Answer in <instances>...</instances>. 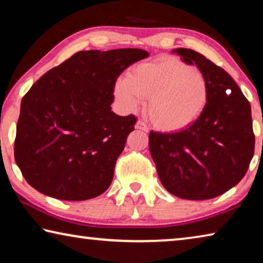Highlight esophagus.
Instances as JSON below:
<instances>
[{"label": "esophagus", "mask_w": 263, "mask_h": 263, "mask_svg": "<svg viewBox=\"0 0 263 263\" xmlns=\"http://www.w3.org/2000/svg\"><path fill=\"white\" fill-rule=\"evenodd\" d=\"M136 128H137V130H141V131H144V132H147L148 131L147 125H146V124L144 122H141V121H138L136 123Z\"/></svg>", "instance_id": "1"}]
</instances>
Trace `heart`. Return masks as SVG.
Returning <instances> with one entry per match:
<instances>
[{"mask_svg": "<svg viewBox=\"0 0 263 263\" xmlns=\"http://www.w3.org/2000/svg\"><path fill=\"white\" fill-rule=\"evenodd\" d=\"M122 108L136 111L144 99L151 123L161 131L182 130L197 121L209 102V84L201 70L175 58L142 62L115 84Z\"/></svg>", "mask_w": 263, "mask_h": 263, "instance_id": "1", "label": "heart"}]
</instances>
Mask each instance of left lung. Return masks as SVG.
Returning a JSON list of instances; mask_svg holds the SVG:
<instances>
[{"instance_id":"1","label":"left lung","mask_w":263,"mask_h":263,"mask_svg":"<svg viewBox=\"0 0 263 263\" xmlns=\"http://www.w3.org/2000/svg\"><path fill=\"white\" fill-rule=\"evenodd\" d=\"M206 78L209 102L197 121L179 132H149L159 179L172 195L204 201L233 188L254 155L251 104L234 80L189 48L173 50Z\"/></svg>"}]
</instances>
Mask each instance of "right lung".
I'll list each match as a JSON object with an SVG mask.
<instances>
[{
    "label": "right lung",
    "mask_w": 263,
    "mask_h": 263,
    "mask_svg": "<svg viewBox=\"0 0 263 263\" xmlns=\"http://www.w3.org/2000/svg\"><path fill=\"white\" fill-rule=\"evenodd\" d=\"M147 57L140 48L81 51L35 81L22 100L14 148L31 186L62 201L109 188L137 122L111 111L116 80Z\"/></svg>",
    "instance_id": "add662e5"
}]
</instances>
